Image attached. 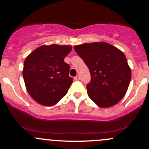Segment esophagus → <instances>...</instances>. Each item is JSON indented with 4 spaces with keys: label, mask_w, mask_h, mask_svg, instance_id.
Instances as JSON below:
<instances>
[{
    "label": "esophagus",
    "mask_w": 149,
    "mask_h": 149,
    "mask_svg": "<svg viewBox=\"0 0 149 149\" xmlns=\"http://www.w3.org/2000/svg\"><path fill=\"white\" fill-rule=\"evenodd\" d=\"M74 79H75V80H76V81H77V80H80V76H75Z\"/></svg>",
    "instance_id": "34e87169"
}]
</instances>
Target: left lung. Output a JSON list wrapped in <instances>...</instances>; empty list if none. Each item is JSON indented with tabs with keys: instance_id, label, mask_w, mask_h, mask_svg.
<instances>
[{
	"instance_id": "8db88e82",
	"label": "left lung",
	"mask_w": 149,
	"mask_h": 149,
	"mask_svg": "<svg viewBox=\"0 0 149 149\" xmlns=\"http://www.w3.org/2000/svg\"><path fill=\"white\" fill-rule=\"evenodd\" d=\"M74 49L91 73V81L86 86L91 100L103 108L119 102L131 79V70L124 53L104 42L84 43Z\"/></svg>"
}]
</instances>
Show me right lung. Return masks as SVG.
<instances>
[{"instance_id": "1", "label": "right lung", "mask_w": 149, "mask_h": 149, "mask_svg": "<svg viewBox=\"0 0 149 149\" xmlns=\"http://www.w3.org/2000/svg\"><path fill=\"white\" fill-rule=\"evenodd\" d=\"M70 45H42L26 58L23 77L31 98L44 106L55 104L67 94L73 79L70 66L64 58L71 51Z\"/></svg>"}]
</instances>
